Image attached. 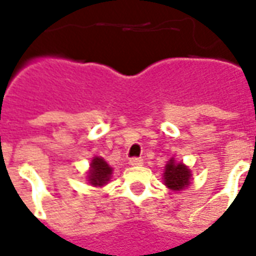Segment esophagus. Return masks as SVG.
<instances>
[{"label":"esophagus","instance_id":"obj_1","mask_svg":"<svg viewBox=\"0 0 256 256\" xmlns=\"http://www.w3.org/2000/svg\"><path fill=\"white\" fill-rule=\"evenodd\" d=\"M128 163L132 164V166H141L142 164V159L141 158H132Z\"/></svg>","mask_w":256,"mask_h":256}]
</instances>
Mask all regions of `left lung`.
<instances>
[{"label":"left lung","mask_w":256,"mask_h":256,"mask_svg":"<svg viewBox=\"0 0 256 256\" xmlns=\"http://www.w3.org/2000/svg\"><path fill=\"white\" fill-rule=\"evenodd\" d=\"M164 184L172 190H182L186 185L190 184V172L182 163L168 162L164 172Z\"/></svg>","instance_id":"8db88e82"}]
</instances>
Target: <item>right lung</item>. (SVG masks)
<instances>
[{"label":"right lung","mask_w":256,"mask_h":256,"mask_svg":"<svg viewBox=\"0 0 256 256\" xmlns=\"http://www.w3.org/2000/svg\"><path fill=\"white\" fill-rule=\"evenodd\" d=\"M89 174V181L92 185H104L106 181H110L112 168L101 158H94L90 164Z\"/></svg>","instance_id":"obj_1"}]
</instances>
